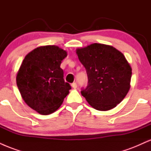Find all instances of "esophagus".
<instances>
[{
  "label": "esophagus",
  "instance_id": "1",
  "mask_svg": "<svg viewBox=\"0 0 151 151\" xmlns=\"http://www.w3.org/2000/svg\"><path fill=\"white\" fill-rule=\"evenodd\" d=\"M72 86L74 88V89H76V88L77 87V83H76V82H73V83H72Z\"/></svg>",
  "mask_w": 151,
  "mask_h": 151
}]
</instances>
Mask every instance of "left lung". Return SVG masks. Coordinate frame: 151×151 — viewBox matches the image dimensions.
Returning <instances> with one entry per match:
<instances>
[{
  "label": "left lung",
  "instance_id": "8db88e82",
  "mask_svg": "<svg viewBox=\"0 0 151 151\" xmlns=\"http://www.w3.org/2000/svg\"><path fill=\"white\" fill-rule=\"evenodd\" d=\"M77 54L88 77L81 95L96 110L116 106L129 92L132 74L124 55L114 47L99 43L77 49Z\"/></svg>",
  "mask_w": 151,
  "mask_h": 151
}]
</instances>
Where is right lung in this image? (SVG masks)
<instances>
[{
	"label": "right lung",
	"mask_w": 151,
	"mask_h": 151,
	"mask_svg": "<svg viewBox=\"0 0 151 151\" xmlns=\"http://www.w3.org/2000/svg\"><path fill=\"white\" fill-rule=\"evenodd\" d=\"M67 55L58 46L47 45L32 50L22 61L17 74V86L25 103L39 114L55 112L71 89L60 68Z\"/></svg>",
	"instance_id": "add662e5"
}]
</instances>
